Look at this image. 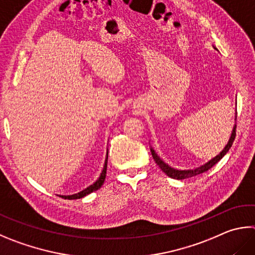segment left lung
Instances as JSON below:
<instances>
[{
	"instance_id": "8db88e82",
	"label": "left lung",
	"mask_w": 255,
	"mask_h": 255,
	"mask_svg": "<svg viewBox=\"0 0 255 255\" xmlns=\"http://www.w3.org/2000/svg\"><path fill=\"white\" fill-rule=\"evenodd\" d=\"M213 48L215 50H217L214 45H213ZM235 129H237V110H235V124L233 126L232 129V132H231V136H230V139L226 143L225 147L222 149V151H220L219 154H217L215 157H213L210 160H207L206 163H204L203 165H200L198 167H194L191 169H177V168H174L172 166H169L167 163H165V161L160 158L159 155L157 154L156 150L154 149L150 146V151H151V155H152V158L156 161V164L159 166V168L163 170V172L169 176L170 178H174V179H186L189 177H193V176H196L198 174H202L206 172L210 168H212L213 166H214L216 163H219V161L223 158V157L228 154V151L230 150V148L232 147L233 145V141H234V138H235Z\"/></svg>"
}]
</instances>
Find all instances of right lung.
<instances>
[{
    "label": "right lung",
    "mask_w": 255,
    "mask_h": 255,
    "mask_svg": "<svg viewBox=\"0 0 255 255\" xmlns=\"http://www.w3.org/2000/svg\"><path fill=\"white\" fill-rule=\"evenodd\" d=\"M107 163H108V150H107V155H106V159H105V164H104V168L101 170V173L99 175V177L97 178L94 183L90 184L89 186H87L86 188L81 189L80 192L71 194V195H59L60 197L64 198V200H78V198H82L87 195H89L90 193L97 191L99 189L106 179V173H107Z\"/></svg>",
    "instance_id": "obj_1"
}]
</instances>
